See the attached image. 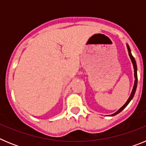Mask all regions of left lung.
<instances>
[{
    "mask_svg": "<svg viewBox=\"0 0 146 146\" xmlns=\"http://www.w3.org/2000/svg\"><path fill=\"white\" fill-rule=\"evenodd\" d=\"M126 47H127V50H128V52H129V55L130 58H131V63H132V64H133V67H134V72H135V83H134V86H133V89H132V91H131V94H130L128 100L126 101V102L124 104H123V106L121 107V108H120L119 110H118V111L115 112V113H113V114L111 115V116H113V115H115L118 114L119 113H121L122 110H123V109H124L125 108H126L127 105H128L129 103L130 102V101H131V99H132V98L134 97V95H135V91H136V88H137V64H136V61H135V58L132 56V55H131V50H130L129 48V46L128 44H126Z\"/></svg>",
    "mask_w": 146,
    "mask_h": 146,
    "instance_id": "left-lung-1",
    "label": "left lung"
}]
</instances>
